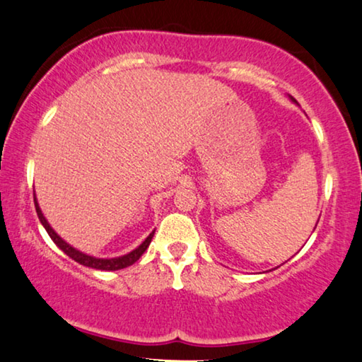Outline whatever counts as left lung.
<instances>
[{"mask_svg": "<svg viewBox=\"0 0 362 362\" xmlns=\"http://www.w3.org/2000/svg\"><path fill=\"white\" fill-rule=\"evenodd\" d=\"M292 100H293V98H292Z\"/></svg>", "mask_w": 362, "mask_h": 362, "instance_id": "left-lung-1", "label": "left lung"}]
</instances>
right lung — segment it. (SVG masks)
<instances>
[{"mask_svg": "<svg viewBox=\"0 0 362 362\" xmlns=\"http://www.w3.org/2000/svg\"><path fill=\"white\" fill-rule=\"evenodd\" d=\"M34 205H35V211H37L39 220H40V223H42V226L45 228V231L49 233L50 239H52V241L57 244V246L62 249V251L67 254L69 257H72L75 262L81 264V266L91 267V269H98V271H119V269L132 266V264H134L137 259H139L142 254H144L146 249L149 247V244L152 241V236H154V231H152L149 236H147L144 241H142L141 246H137L134 251H131L129 254H124V256L113 257V259H98V257L88 256V254L80 252L78 249H75V247L70 246L69 243H65L64 239L52 230V226L49 225V221L45 220L42 211H40V208H39V203H37V200H35V198H34Z\"/></svg>", "mask_w": 362, "mask_h": 362, "instance_id": "1", "label": "right lung"}]
</instances>
